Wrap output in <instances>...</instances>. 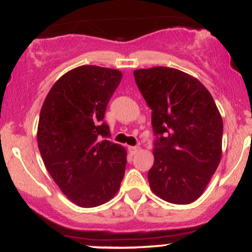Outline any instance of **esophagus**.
<instances>
[{
  "label": "esophagus",
  "instance_id": "34e87169",
  "mask_svg": "<svg viewBox=\"0 0 252 252\" xmlns=\"http://www.w3.org/2000/svg\"><path fill=\"white\" fill-rule=\"evenodd\" d=\"M140 147H129V153L131 155H135V154H137L138 152H140Z\"/></svg>",
  "mask_w": 252,
  "mask_h": 252
}]
</instances>
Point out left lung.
<instances>
[{
	"mask_svg": "<svg viewBox=\"0 0 252 252\" xmlns=\"http://www.w3.org/2000/svg\"><path fill=\"white\" fill-rule=\"evenodd\" d=\"M150 109L154 164L149 186L172 204L195 201L221 158L222 120L215 100L196 78L163 66L134 71Z\"/></svg>",
	"mask_w": 252,
	"mask_h": 252,
	"instance_id": "1",
	"label": "left lung"
}]
</instances>
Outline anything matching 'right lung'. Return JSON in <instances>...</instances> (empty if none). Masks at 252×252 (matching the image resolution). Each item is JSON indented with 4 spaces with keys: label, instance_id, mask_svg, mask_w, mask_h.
Segmentation results:
<instances>
[{
    "label": "right lung",
    "instance_id": "obj_1",
    "mask_svg": "<svg viewBox=\"0 0 252 252\" xmlns=\"http://www.w3.org/2000/svg\"><path fill=\"white\" fill-rule=\"evenodd\" d=\"M122 72L84 65L54 83L40 111L37 147L46 169L68 200L96 207L116 195L124 176L126 150L104 140L106 105Z\"/></svg>",
    "mask_w": 252,
    "mask_h": 252
}]
</instances>
